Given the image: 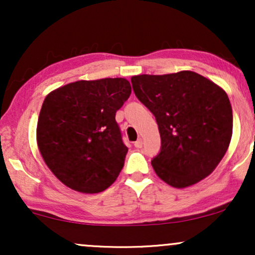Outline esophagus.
<instances>
[{"label":"esophagus","mask_w":255,"mask_h":255,"mask_svg":"<svg viewBox=\"0 0 255 255\" xmlns=\"http://www.w3.org/2000/svg\"><path fill=\"white\" fill-rule=\"evenodd\" d=\"M134 146H135L136 148H141L142 147V139H137L135 142H134Z\"/></svg>","instance_id":"esophagus-1"}]
</instances>
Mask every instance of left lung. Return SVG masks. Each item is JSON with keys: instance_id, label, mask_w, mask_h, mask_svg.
<instances>
[{"instance_id": "left-lung-1", "label": "left lung", "mask_w": 255, "mask_h": 255, "mask_svg": "<svg viewBox=\"0 0 255 255\" xmlns=\"http://www.w3.org/2000/svg\"><path fill=\"white\" fill-rule=\"evenodd\" d=\"M130 81L159 129L162 147L151 162L158 177L186 188L209 176L233 135V109L225 91L191 71L135 75Z\"/></svg>"}]
</instances>
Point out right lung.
I'll list each match as a JSON object with an SVG mask.
<instances>
[{
  "instance_id": "right-lung-1",
  "label": "right lung",
  "mask_w": 255,
  "mask_h": 255,
  "mask_svg": "<svg viewBox=\"0 0 255 255\" xmlns=\"http://www.w3.org/2000/svg\"><path fill=\"white\" fill-rule=\"evenodd\" d=\"M130 92L127 79L105 78L67 84L44 99L38 148L67 187L93 194L115 182L128 152L115 115Z\"/></svg>"
}]
</instances>
